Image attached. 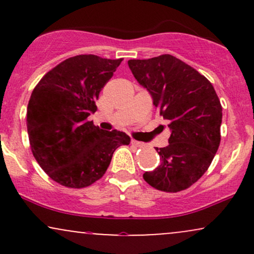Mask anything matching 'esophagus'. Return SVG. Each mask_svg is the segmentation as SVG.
Segmentation results:
<instances>
[{"label": "esophagus", "instance_id": "esophagus-1", "mask_svg": "<svg viewBox=\"0 0 254 254\" xmlns=\"http://www.w3.org/2000/svg\"><path fill=\"white\" fill-rule=\"evenodd\" d=\"M131 144H132V145H135V147H137V148H141V147H143V143H142V142H138V141H136V139H131Z\"/></svg>", "mask_w": 254, "mask_h": 254}]
</instances>
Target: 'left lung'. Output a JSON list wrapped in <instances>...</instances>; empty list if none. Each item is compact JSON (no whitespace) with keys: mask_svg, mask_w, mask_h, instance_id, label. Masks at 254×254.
<instances>
[{"mask_svg":"<svg viewBox=\"0 0 254 254\" xmlns=\"http://www.w3.org/2000/svg\"><path fill=\"white\" fill-rule=\"evenodd\" d=\"M127 64L171 131L167 147L155 148L161 165L145 172L144 180L160 191L185 190L205 173L218 149L220 99L208 78L172 55Z\"/></svg>","mask_w":254,"mask_h":254,"instance_id":"left-lung-1","label":"left lung"}]
</instances>
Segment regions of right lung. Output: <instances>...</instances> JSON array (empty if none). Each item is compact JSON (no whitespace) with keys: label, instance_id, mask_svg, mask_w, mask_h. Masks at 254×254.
Segmentation results:
<instances>
[{"label":"right lung","instance_id":"right-lung-1","mask_svg":"<svg viewBox=\"0 0 254 254\" xmlns=\"http://www.w3.org/2000/svg\"><path fill=\"white\" fill-rule=\"evenodd\" d=\"M78 55L45 74L31 94L27 131L33 156L52 180L71 189L92 185L113 153L130 143L123 131H105L88 122L95 100L122 62Z\"/></svg>","mask_w":254,"mask_h":254}]
</instances>
